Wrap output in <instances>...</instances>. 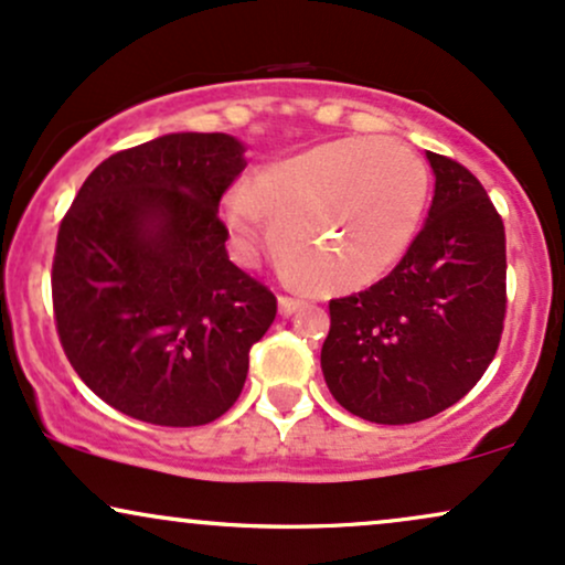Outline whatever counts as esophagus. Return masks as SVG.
Returning <instances> with one entry per match:
<instances>
[{
    "label": "esophagus",
    "instance_id": "1",
    "mask_svg": "<svg viewBox=\"0 0 565 565\" xmlns=\"http://www.w3.org/2000/svg\"><path fill=\"white\" fill-rule=\"evenodd\" d=\"M302 305H305L302 297H289V295L278 297V310H281V316H291L297 308H302Z\"/></svg>",
    "mask_w": 565,
    "mask_h": 565
}]
</instances>
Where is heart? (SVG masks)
Segmentation results:
<instances>
[{
	"label": "heart",
	"mask_w": 565,
	"mask_h": 565,
	"mask_svg": "<svg viewBox=\"0 0 565 565\" xmlns=\"http://www.w3.org/2000/svg\"><path fill=\"white\" fill-rule=\"evenodd\" d=\"M425 161L391 138L350 135L278 159L223 201L242 249H255L265 220L295 278L316 289H361L404 257L427 204Z\"/></svg>",
	"instance_id": "1"
}]
</instances>
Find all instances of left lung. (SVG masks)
Instances as JSON below:
<instances>
[{
	"instance_id": "obj_1",
	"label": "left lung",
	"mask_w": 565,
	"mask_h": 565,
	"mask_svg": "<svg viewBox=\"0 0 565 565\" xmlns=\"http://www.w3.org/2000/svg\"><path fill=\"white\" fill-rule=\"evenodd\" d=\"M436 196L401 263L329 300L321 369L337 404L377 425L436 417L494 361L508 313L504 223L468 167L427 151Z\"/></svg>"
}]
</instances>
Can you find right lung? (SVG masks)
I'll list each match as a JSON object with an SVG mask.
<instances>
[{"label": "right lung", "instance_id": "right-lung-1", "mask_svg": "<svg viewBox=\"0 0 565 565\" xmlns=\"http://www.w3.org/2000/svg\"><path fill=\"white\" fill-rule=\"evenodd\" d=\"M223 132H178L95 167L61 220L53 310L84 385L164 427L215 423L242 393L276 295L228 260L223 193L244 172Z\"/></svg>", "mask_w": 565, "mask_h": 565}]
</instances>
